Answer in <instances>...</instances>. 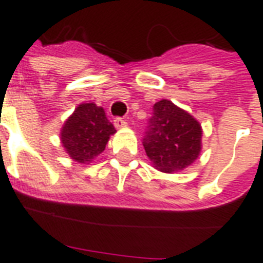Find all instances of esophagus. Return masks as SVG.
<instances>
[{
    "mask_svg": "<svg viewBox=\"0 0 263 263\" xmlns=\"http://www.w3.org/2000/svg\"><path fill=\"white\" fill-rule=\"evenodd\" d=\"M115 127L117 128V129H121V128H125L127 127V121L123 119H120V117H117V119H115Z\"/></svg>",
    "mask_w": 263,
    "mask_h": 263,
    "instance_id": "esophagus-1",
    "label": "esophagus"
}]
</instances>
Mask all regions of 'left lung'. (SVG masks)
<instances>
[{
	"mask_svg": "<svg viewBox=\"0 0 263 263\" xmlns=\"http://www.w3.org/2000/svg\"><path fill=\"white\" fill-rule=\"evenodd\" d=\"M199 121L177 105L161 99L144 134L143 147L152 165L160 172H181L192 165L202 150Z\"/></svg>",
	"mask_w": 263,
	"mask_h": 263,
	"instance_id": "left-lung-1",
	"label": "left lung"
}]
</instances>
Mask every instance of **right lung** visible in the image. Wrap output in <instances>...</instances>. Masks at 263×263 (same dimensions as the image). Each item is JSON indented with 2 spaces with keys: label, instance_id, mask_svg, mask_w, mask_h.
Listing matches in <instances>:
<instances>
[{
  "label": "right lung",
  "instance_id": "1",
  "mask_svg": "<svg viewBox=\"0 0 263 263\" xmlns=\"http://www.w3.org/2000/svg\"><path fill=\"white\" fill-rule=\"evenodd\" d=\"M116 129L105 109L94 102L80 103L64 123L60 139L71 160L88 164L105 150Z\"/></svg>",
  "mask_w": 263,
  "mask_h": 263
}]
</instances>
